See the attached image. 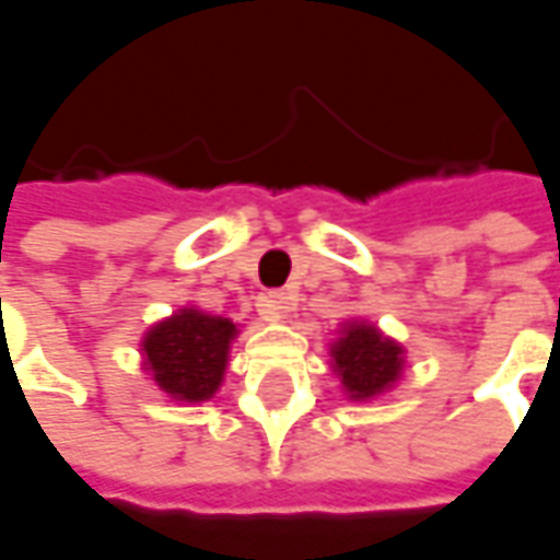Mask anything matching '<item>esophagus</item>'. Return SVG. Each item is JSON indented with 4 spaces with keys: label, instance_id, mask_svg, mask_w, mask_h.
Masks as SVG:
<instances>
[{
    "label": "esophagus",
    "instance_id": "esophagus-1",
    "mask_svg": "<svg viewBox=\"0 0 560 560\" xmlns=\"http://www.w3.org/2000/svg\"><path fill=\"white\" fill-rule=\"evenodd\" d=\"M294 310V298L288 291H269L260 298V313L269 318H288V313Z\"/></svg>",
    "mask_w": 560,
    "mask_h": 560
}]
</instances>
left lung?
I'll list each match as a JSON object with an SVG mask.
<instances>
[{
	"instance_id": "left-lung-1",
	"label": "left lung",
	"mask_w": 560,
	"mask_h": 560,
	"mask_svg": "<svg viewBox=\"0 0 560 560\" xmlns=\"http://www.w3.org/2000/svg\"><path fill=\"white\" fill-rule=\"evenodd\" d=\"M331 372L350 402H369L394 390L406 372V347L384 335L369 318L340 322L338 338L328 347Z\"/></svg>"
}]
</instances>
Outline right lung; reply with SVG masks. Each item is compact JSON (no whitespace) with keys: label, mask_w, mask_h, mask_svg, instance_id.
<instances>
[{"label":"right lung","mask_w":560,"mask_h":560,"mask_svg":"<svg viewBox=\"0 0 560 560\" xmlns=\"http://www.w3.org/2000/svg\"><path fill=\"white\" fill-rule=\"evenodd\" d=\"M242 328L225 316L183 306L173 316L154 322L139 343L142 369L170 402H207L222 387L229 350Z\"/></svg>","instance_id":"right-lung-1"}]
</instances>
